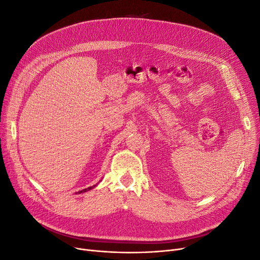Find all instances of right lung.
<instances>
[{
	"label": "right lung",
	"mask_w": 260,
	"mask_h": 260,
	"mask_svg": "<svg viewBox=\"0 0 260 260\" xmlns=\"http://www.w3.org/2000/svg\"><path fill=\"white\" fill-rule=\"evenodd\" d=\"M96 185H93V186H91V187H89V188H86V189H83V190H81L80 192L78 193H82V192H86V191H88V190H90V189H92V188H94Z\"/></svg>",
	"instance_id": "right-lung-1"
}]
</instances>
